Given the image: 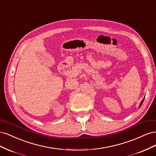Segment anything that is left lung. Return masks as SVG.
<instances>
[{"label":"left lung","mask_w":156,"mask_h":156,"mask_svg":"<svg viewBox=\"0 0 156 156\" xmlns=\"http://www.w3.org/2000/svg\"><path fill=\"white\" fill-rule=\"evenodd\" d=\"M145 98V97H144ZM144 98H143V100H142V101H141L140 102V105H139V107L141 106V105H142V104H143V101H144Z\"/></svg>","instance_id":"8db88e82"}]
</instances>
